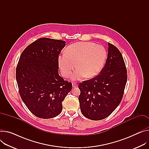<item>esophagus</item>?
Instances as JSON below:
<instances>
[{
	"label": "esophagus",
	"mask_w": 149,
	"mask_h": 149,
	"mask_svg": "<svg viewBox=\"0 0 149 149\" xmlns=\"http://www.w3.org/2000/svg\"><path fill=\"white\" fill-rule=\"evenodd\" d=\"M72 86H73V88H76L77 86V85L76 83H73L72 84Z\"/></svg>",
	"instance_id": "esophagus-1"
}]
</instances>
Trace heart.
<instances>
[{
  "mask_svg": "<svg viewBox=\"0 0 149 149\" xmlns=\"http://www.w3.org/2000/svg\"><path fill=\"white\" fill-rule=\"evenodd\" d=\"M106 56V51L101 45L89 42H77L70 45L65 53L58 56V62L65 77L71 76L76 65L77 70L72 79L80 80L85 76L91 78L98 74L104 66Z\"/></svg>",
  "mask_w": 149,
  "mask_h": 149,
  "instance_id": "heart-1",
  "label": "heart"
}]
</instances>
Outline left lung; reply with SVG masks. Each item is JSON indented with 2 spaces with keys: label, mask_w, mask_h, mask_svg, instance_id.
I'll use <instances>...</instances> for the list:
<instances>
[{
  "label": "left lung",
  "mask_w": 149,
  "mask_h": 149,
  "mask_svg": "<svg viewBox=\"0 0 149 149\" xmlns=\"http://www.w3.org/2000/svg\"><path fill=\"white\" fill-rule=\"evenodd\" d=\"M107 58L100 74L80 83V108L93 120L108 117L120 104L127 81V70L119 50L108 43Z\"/></svg>",
  "instance_id": "1"
}]
</instances>
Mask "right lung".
<instances>
[{
	"mask_svg": "<svg viewBox=\"0 0 149 149\" xmlns=\"http://www.w3.org/2000/svg\"><path fill=\"white\" fill-rule=\"evenodd\" d=\"M65 42L40 38L22 52L16 68L19 93L29 110L36 117L50 119L62 111V102L72 84L58 74L60 51Z\"/></svg>",
	"mask_w": 149,
	"mask_h": 149,
	"instance_id": "add662e5",
	"label": "right lung"
}]
</instances>
